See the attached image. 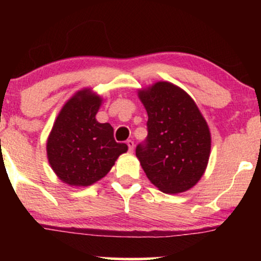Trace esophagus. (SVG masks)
<instances>
[{
	"label": "esophagus",
	"instance_id": "obj_1",
	"mask_svg": "<svg viewBox=\"0 0 261 261\" xmlns=\"http://www.w3.org/2000/svg\"><path fill=\"white\" fill-rule=\"evenodd\" d=\"M126 145H127V147H128V151L133 152L134 151V146H135L134 141L133 140H127L126 141Z\"/></svg>",
	"mask_w": 261,
	"mask_h": 261
}]
</instances>
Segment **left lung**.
<instances>
[{"instance_id": "obj_1", "label": "left lung", "mask_w": 261, "mask_h": 261, "mask_svg": "<svg viewBox=\"0 0 261 261\" xmlns=\"http://www.w3.org/2000/svg\"><path fill=\"white\" fill-rule=\"evenodd\" d=\"M139 97L148 115L147 137L136 146L146 175L166 194L189 190L207 166V122L190 95L169 82H157Z\"/></svg>"}]
</instances>
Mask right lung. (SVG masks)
Returning <instances> with one entry per match:
<instances>
[{"label": "right lung", "instance_id": "add662e5", "mask_svg": "<svg viewBox=\"0 0 261 261\" xmlns=\"http://www.w3.org/2000/svg\"><path fill=\"white\" fill-rule=\"evenodd\" d=\"M100 97L89 89L73 95L60 112L46 143L49 163L66 184L88 187L106 176L126 143L114 140L112 125L100 124L95 114Z\"/></svg>", "mask_w": 261, "mask_h": 261}]
</instances>
